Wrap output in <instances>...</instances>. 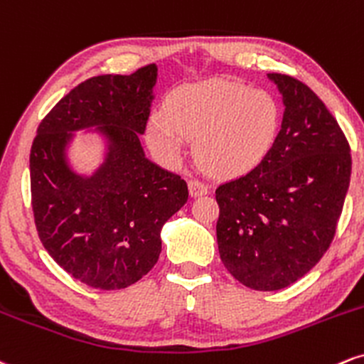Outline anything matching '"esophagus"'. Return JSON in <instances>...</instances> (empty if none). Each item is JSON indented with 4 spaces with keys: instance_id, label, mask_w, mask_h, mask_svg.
Instances as JSON below:
<instances>
[{
    "instance_id": "34e87169",
    "label": "esophagus",
    "mask_w": 364,
    "mask_h": 364,
    "mask_svg": "<svg viewBox=\"0 0 364 364\" xmlns=\"http://www.w3.org/2000/svg\"><path fill=\"white\" fill-rule=\"evenodd\" d=\"M189 192L192 198H199V196H204L209 192V187L203 181H198V178H192L189 181Z\"/></svg>"
}]
</instances>
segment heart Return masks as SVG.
<instances>
[{
	"label": "heart",
	"mask_w": 364,
	"mask_h": 364,
	"mask_svg": "<svg viewBox=\"0 0 364 364\" xmlns=\"http://www.w3.org/2000/svg\"><path fill=\"white\" fill-rule=\"evenodd\" d=\"M279 104L266 90L232 80H209L178 90L165 112L148 122V141L175 160L196 139L199 165L216 177H238L255 168L274 144Z\"/></svg>",
	"instance_id": "1"
}]
</instances>
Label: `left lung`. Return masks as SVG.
Here are the masks:
<instances>
[{
    "label": "left lung",
    "instance_id": "1",
    "mask_svg": "<svg viewBox=\"0 0 364 364\" xmlns=\"http://www.w3.org/2000/svg\"><path fill=\"white\" fill-rule=\"evenodd\" d=\"M269 78L284 102L274 144L249 173L216 189L221 262L257 291L293 284L323 257L351 181V148L326 104L293 76Z\"/></svg>",
    "mask_w": 364,
    "mask_h": 364
}]
</instances>
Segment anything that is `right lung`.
<instances>
[{
	"mask_svg": "<svg viewBox=\"0 0 364 364\" xmlns=\"http://www.w3.org/2000/svg\"><path fill=\"white\" fill-rule=\"evenodd\" d=\"M156 66L85 80L37 127L30 192L37 233L68 274L97 289H122L151 271L161 226L189 199L181 175L144 156ZM98 125L109 139L106 164L90 179L71 173L63 148L71 130Z\"/></svg>",
	"mask_w": 364,
	"mask_h": 364,
	"instance_id": "obj_1",
	"label": "right lung"
}]
</instances>
